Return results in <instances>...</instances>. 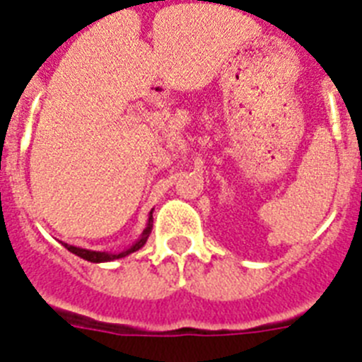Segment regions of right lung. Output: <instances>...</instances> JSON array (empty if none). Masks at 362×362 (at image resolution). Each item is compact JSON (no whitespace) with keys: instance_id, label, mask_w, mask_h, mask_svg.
<instances>
[{"instance_id":"right-lung-1","label":"right lung","mask_w":362,"mask_h":362,"mask_svg":"<svg viewBox=\"0 0 362 362\" xmlns=\"http://www.w3.org/2000/svg\"><path fill=\"white\" fill-rule=\"evenodd\" d=\"M151 229H153V211L149 213V220H148V226H146V229L142 230L141 238L136 240L135 243H133L129 249L122 250V252H99V250H88V249H81V247H74V245H68V243H63L64 247H66L70 252H74L76 256H79V258L86 259V262H92V263H103V262H113V259H119V258H124V256H128V254L135 252V250L141 249L142 245H144L146 242H148L149 234H151Z\"/></svg>"}]
</instances>
